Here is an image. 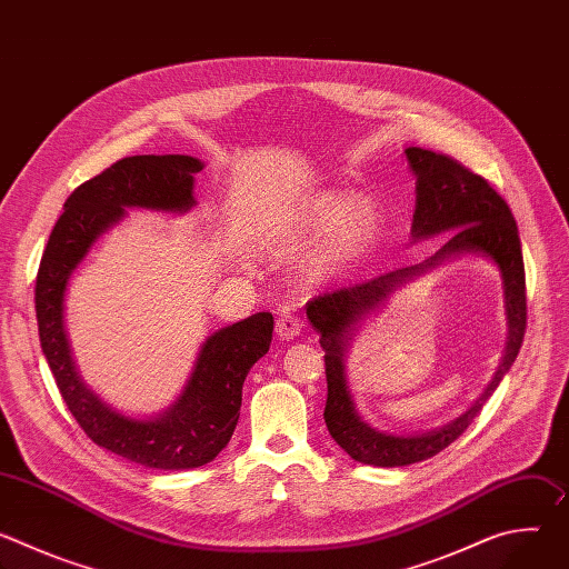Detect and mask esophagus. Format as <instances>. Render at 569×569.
I'll return each instance as SVG.
<instances>
[{
	"mask_svg": "<svg viewBox=\"0 0 569 569\" xmlns=\"http://www.w3.org/2000/svg\"><path fill=\"white\" fill-rule=\"evenodd\" d=\"M299 331H301V321L290 310H283L277 319V336L283 340H292L299 336Z\"/></svg>",
	"mask_w": 569,
	"mask_h": 569,
	"instance_id": "obj_1",
	"label": "esophagus"
}]
</instances>
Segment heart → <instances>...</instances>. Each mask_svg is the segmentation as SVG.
I'll return each mask as SVG.
<instances>
[{
    "instance_id": "1",
    "label": "heart",
    "mask_w": 569,
    "mask_h": 569,
    "mask_svg": "<svg viewBox=\"0 0 569 569\" xmlns=\"http://www.w3.org/2000/svg\"><path fill=\"white\" fill-rule=\"evenodd\" d=\"M299 224L312 238H333L317 261L315 274L323 277L353 261L376 231V209L369 200H356L349 193H321L299 213Z\"/></svg>"
}]
</instances>
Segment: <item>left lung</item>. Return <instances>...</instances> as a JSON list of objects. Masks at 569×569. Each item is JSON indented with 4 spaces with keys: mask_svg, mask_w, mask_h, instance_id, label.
I'll list each match as a JSON object with an SVG mask.
<instances>
[{
    "mask_svg": "<svg viewBox=\"0 0 569 569\" xmlns=\"http://www.w3.org/2000/svg\"><path fill=\"white\" fill-rule=\"evenodd\" d=\"M405 157H408V164L417 176L412 240L450 233L448 240L419 266L400 268L356 286L323 292L306 303L308 321L319 333L323 362H327L329 393L323 421H327L336 443L351 459L378 468L423 461L459 439L516 362L527 331L525 263L518 224L509 204L481 176L468 171L448 154L412 146L405 148ZM463 253L491 258L503 274L510 336L503 362L492 385L461 418L437 431L391 436L371 429L355 410L343 371V353L355 327L367 313L377 309L396 287Z\"/></svg>",
    "mask_w": 569,
    "mask_h": 569,
    "instance_id": "1",
    "label": "left lung"
}]
</instances>
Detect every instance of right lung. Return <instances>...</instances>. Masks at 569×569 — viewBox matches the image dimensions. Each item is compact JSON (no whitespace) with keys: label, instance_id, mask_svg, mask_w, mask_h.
<instances>
[{"label":"right lung","instance_id":"add662e5","mask_svg":"<svg viewBox=\"0 0 569 569\" xmlns=\"http://www.w3.org/2000/svg\"><path fill=\"white\" fill-rule=\"evenodd\" d=\"M202 167L189 154H134L114 161L67 198L36 279L42 353L76 423L97 446L157 470L204 466L229 443L240 417L242 382L272 342V312H257L209 336L171 408L150 419H132L110 408L80 378L64 331V292L78 263L126 209L189 211L196 204L193 176Z\"/></svg>","mask_w":569,"mask_h":569}]
</instances>
